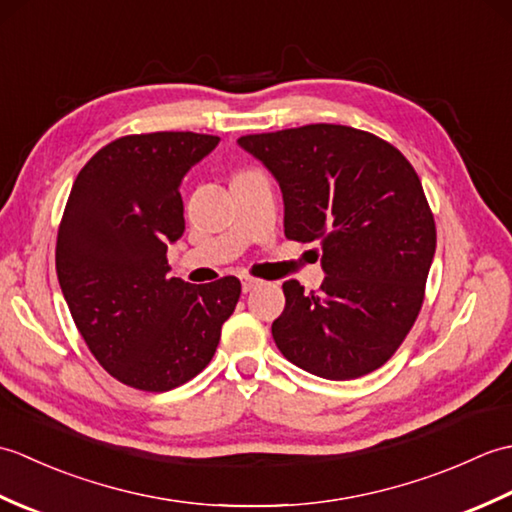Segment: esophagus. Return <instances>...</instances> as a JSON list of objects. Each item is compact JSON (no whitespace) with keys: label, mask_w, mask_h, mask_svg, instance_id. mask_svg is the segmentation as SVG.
Returning a JSON list of instances; mask_svg holds the SVG:
<instances>
[{"label":"esophagus","mask_w":512,"mask_h":512,"mask_svg":"<svg viewBox=\"0 0 512 512\" xmlns=\"http://www.w3.org/2000/svg\"><path fill=\"white\" fill-rule=\"evenodd\" d=\"M257 286H259V279H255V277H248V275H244V277H242V290H244V292L255 290Z\"/></svg>","instance_id":"1"}]
</instances>
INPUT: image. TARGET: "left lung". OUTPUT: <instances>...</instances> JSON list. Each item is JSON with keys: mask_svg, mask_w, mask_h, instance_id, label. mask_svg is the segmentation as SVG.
<instances>
[{"mask_svg": "<svg viewBox=\"0 0 512 512\" xmlns=\"http://www.w3.org/2000/svg\"><path fill=\"white\" fill-rule=\"evenodd\" d=\"M284 193L286 237L321 244L325 279L284 284L273 339L306 372L350 380L385 365L424 301L436 222L411 162L363 129L303 125L237 140Z\"/></svg>", "mask_w": 512, "mask_h": 512, "instance_id": "left-lung-1", "label": "left lung"}]
</instances>
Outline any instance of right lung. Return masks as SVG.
I'll return each instance as SVG.
<instances>
[{
    "label": "right lung",
    "instance_id": "add662e5",
    "mask_svg": "<svg viewBox=\"0 0 512 512\" xmlns=\"http://www.w3.org/2000/svg\"><path fill=\"white\" fill-rule=\"evenodd\" d=\"M220 143L193 132L132 134L76 176L57 235V277L76 330L107 374L169 391L211 363L242 284L169 277L167 244L184 233L180 182Z\"/></svg>",
    "mask_w": 512,
    "mask_h": 512
}]
</instances>
